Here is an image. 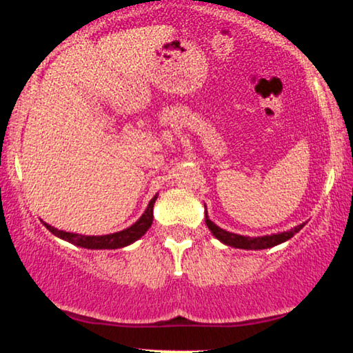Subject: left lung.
Wrapping results in <instances>:
<instances>
[{
    "label": "left lung",
    "mask_w": 353,
    "mask_h": 353,
    "mask_svg": "<svg viewBox=\"0 0 353 353\" xmlns=\"http://www.w3.org/2000/svg\"><path fill=\"white\" fill-rule=\"evenodd\" d=\"M205 221H206V225H208L211 234H213L218 241H221L229 247L243 248V250H263V248H271L274 245H279V243H283L285 241H289L290 237H294L295 234H297L300 229L305 225V223L299 224V225H295L294 229H290V231L271 234V236L248 237V236H239V234H234V232H229V231H224V229H221L219 225H216L213 221L208 218V214H206V208H205Z\"/></svg>",
    "instance_id": "left-lung-1"
}]
</instances>
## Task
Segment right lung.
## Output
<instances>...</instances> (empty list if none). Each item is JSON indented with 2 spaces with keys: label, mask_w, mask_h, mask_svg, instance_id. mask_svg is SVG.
<instances>
[{
  "label": "right lung",
  "mask_w": 353,
  "mask_h": 353,
  "mask_svg": "<svg viewBox=\"0 0 353 353\" xmlns=\"http://www.w3.org/2000/svg\"><path fill=\"white\" fill-rule=\"evenodd\" d=\"M158 199V194L150 200V203L145 210V213L140 216L139 221L130 225V228L124 229V231L114 232V234H106V236H82V234H74V232H65L59 231V229L53 228V225L45 224V228L48 229L51 234H54L56 237L68 241L74 245L82 247V248H90V250H114V248L128 247L135 241H139L145 232L148 231L150 225L153 223V205Z\"/></svg>",
  "instance_id": "1"
}]
</instances>
